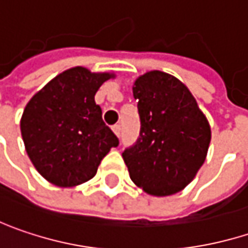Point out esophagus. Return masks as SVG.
I'll return each instance as SVG.
<instances>
[{
  "instance_id": "obj_1",
  "label": "esophagus",
  "mask_w": 248,
  "mask_h": 248,
  "mask_svg": "<svg viewBox=\"0 0 248 248\" xmlns=\"http://www.w3.org/2000/svg\"><path fill=\"white\" fill-rule=\"evenodd\" d=\"M112 130H113V133H115L116 136H119V135H121V124H113V126H112Z\"/></svg>"
}]
</instances>
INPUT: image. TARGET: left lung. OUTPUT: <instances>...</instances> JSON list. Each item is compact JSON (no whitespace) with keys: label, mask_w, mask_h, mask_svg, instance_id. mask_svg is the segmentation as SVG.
<instances>
[{"label":"left lung","mask_w":248,"mask_h":248,"mask_svg":"<svg viewBox=\"0 0 248 248\" xmlns=\"http://www.w3.org/2000/svg\"><path fill=\"white\" fill-rule=\"evenodd\" d=\"M140 136L122 153L132 181L154 197L180 192L202 167L211 126L181 81L149 71L133 85Z\"/></svg>","instance_id":"left-lung-1"}]
</instances>
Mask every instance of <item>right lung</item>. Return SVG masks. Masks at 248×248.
<instances>
[{
	"label": "right lung",
	"mask_w": 248,
	"mask_h": 248,
	"mask_svg": "<svg viewBox=\"0 0 248 248\" xmlns=\"http://www.w3.org/2000/svg\"><path fill=\"white\" fill-rule=\"evenodd\" d=\"M110 77L73 67L47 82L25 107L21 133L26 153L51 184L68 188L91 180L101 160L119 144L94 98Z\"/></svg>",
	"instance_id": "1"
}]
</instances>
